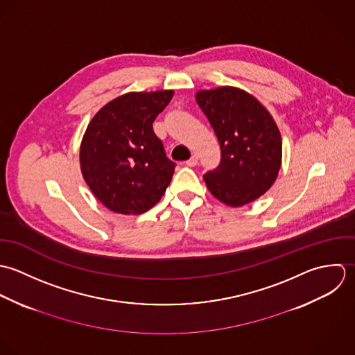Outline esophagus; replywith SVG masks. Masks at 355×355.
Instances as JSON below:
<instances>
[{
	"label": "esophagus",
	"mask_w": 355,
	"mask_h": 355,
	"mask_svg": "<svg viewBox=\"0 0 355 355\" xmlns=\"http://www.w3.org/2000/svg\"><path fill=\"white\" fill-rule=\"evenodd\" d=\"M198 164V156L196 155H193L189 160H187V166H189V167H195Z\"/></svg>",
	"instance_id": "obj_1"
}]
</instances>
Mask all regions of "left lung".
Wrapping results in <instances>:
<instances>
[{
  "instance_id": "left-lung-1",
  "label": "left lung",
  "mask_w": 355,
  "mask_h": 355,
  "mask_svg": "<svg viewBox=\"0 0 355 355\" xmlns=\"http://www.w3.org/2000/svg\"><path fill=\"white\" fill-rule=\"evenodd\" d=\"M196 101L220 146V163L205 174L214 196L240 207L262 196L277 178L283 142L270 112L250 93L220 86L199 90Z\"/></svg>"
}]
</instances>
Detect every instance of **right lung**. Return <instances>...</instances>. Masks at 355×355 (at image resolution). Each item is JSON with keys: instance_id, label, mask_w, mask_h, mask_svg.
Returning <instances> with one entry per match:
<instances>
[{"instance_id": "add662e5", "label": "right lung", "mask_w": 355, "mask_h": 355, "mask_svg": "<svg viewBox=\"0 0 355 355\" xmlns=\"http://www.w3.org/2000/svg\"><path fill=\"white\" fill-rule=\"evenodd\" d=\"M174 90L132 92L105 104L90 121L79 150L82 175L111 211L145 213L164 195L175 163L152 123Z\"/></svg>"}]
</instances>
